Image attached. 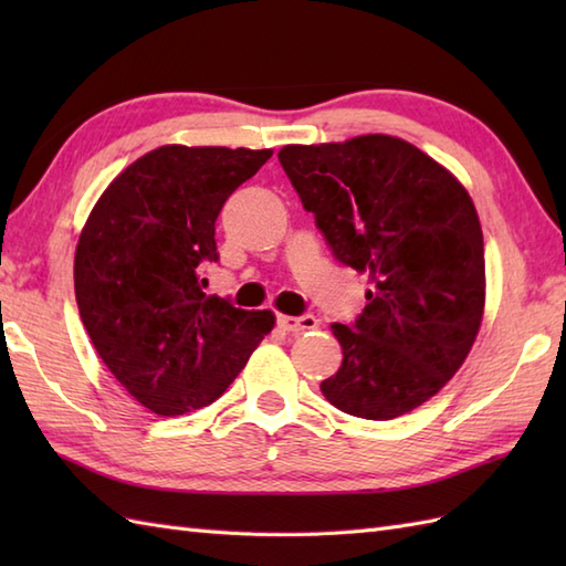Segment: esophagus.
Wrapping results in <instances>:
<instances>
[{
    "mask_svg": "<svg viewBox=\"0 0 566 566\" xmlns=\"http://www.w3.org/2000/svg\"><path fill=\"white\" fill-rule=\"evenodd\" d=\"M276 323L280 328L286 333H304V331H314L318 326V318L304 314V316H276Z\"/></svg>",
    "mask_w": 566,
    "mask_h": 566,
    "instance_id": "obj_1",
    "label": "esophagus"
}]
</instances>
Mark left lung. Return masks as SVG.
I'll return each instance as SVG.
<instances>
[{
  "instance_id": "1",
  "label": "left lung",
  "mask_w": 566,
  "mask_h": 566,
  "mask_svg": "<svg viewBox=\"0 0 566 566\" xmlns=\"http://www.w3.org/2000/svg\"><path fill=\"white\" fill-rule=\"evenodd\" d=\"M280 163L335 260L367 274V306L333 323L343 365L326 399L391 420L436 396L462 367L484 316V235L467 189L394 136L284 146Z\"/></svg>"
}]
</instances>
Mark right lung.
<instances>
[{"instance_id":"right-lung-1","label":"right lung","mask_w":566,"mask_h":566,"mask_svg":"<svg viewBox=\"0 0 566 566\" xmlns=\"http://www.w3.org/2000/svg\"><path fill=\"white\" fill-rule=\"evenodd\" d=\"M272 150L163 146L118 175L94 203L75 252V296L94 350L158 416L213 403L260 340L272 311L203 294L219 260L216 219Z\"/></svg>"}]
</instances>
